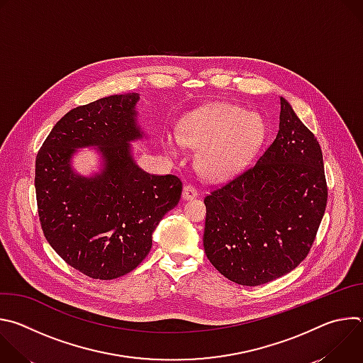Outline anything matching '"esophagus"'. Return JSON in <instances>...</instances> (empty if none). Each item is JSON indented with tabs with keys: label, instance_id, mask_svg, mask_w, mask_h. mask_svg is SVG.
Here are the masks:
<instances>
[{
	"label": "esophagus",
	"instance_id": "esophagus-1",
	"mask_svg": "<svg viewBox=\"0 0 363 363\" xmlns=\"http://www.w3.org/2000/svg\"><path fill=\"white\" fill-rule=\"evenodd\" d=\"M196 195H198V192L194 186H191V185L184 186V189H182V198L184 199H194Z\"/></svg>",
	"mask_w": 363,
	"mask_h": 363
}]
</instances>
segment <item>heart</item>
I'll return each instance as SVG.
<instances>
[{
	"mask_svg": "<svg viewBox=\"0 0 363 363\" xmlns=\"http://www.w3.org/2000/svg\"><path fill=\"white\" fill-rule=\"evenodd\" d=\"M264 138L260 116L242 108L216 103L185 116L177 136H169L167 146L178 157L179 143L198 149L195 165L210 181L233 177L251 160Z\"/></svg>",
	"mask_w": 363,
	"mask_h": 363,
	"instance_id": "b5f03b06",
	"label": "heart"
}]
</instances>
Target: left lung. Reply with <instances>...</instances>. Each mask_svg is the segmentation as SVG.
Returning <instances> with one entry per match:
<instances>
[{
	"label": "left lung",
	"instance_id": "left-lung-1",
	"mask_svg": "<svg viewBox=\"0 0 363 363\" xmlns=\"http://www.w3.org/2000/svg\"><path fill=\"white\" fill-rule=\"evenodd\" d=\"M276 139L251 168L205 196L203 248L211 264L241 286L294 270L312 247L328 188L323 155L284 97Z\"/></svg>",
	"mask_w": 363,
	"mask_h": 363
}]
</instances>
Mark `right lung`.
Segmentation results:
<instances>
[{
  "instance_id": "add662e5",
  "label": "right lung",
  "mask_w": 363,
  "mask_h": 363,
  "mask_svg": "<svg viewBox=\"0 0 363 363\" xmlns=\"http://www.w3.org/2000/svg\"><path fill=\"white\" fill-rule=\"evenodd\" d=\"M138 93L113 94L66 113L35 160V194L44 237L73 269L112 280L136 269L152 234L178 205L182 182L150 175L133 158L132 142L146 139L138 122ZM93 147L101 169L80 176L72 157Z\"/></svg>"
}]
</instances>
